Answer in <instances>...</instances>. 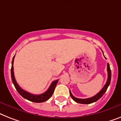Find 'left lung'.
<instances>
[{"mask_svg": "<svg viewBox=\"0 0 121 121\" xmlns=\"http://www.w3.org/2000/svg\"><path fill=\"white\" fill-rule=\"evenodd\" d=\"M106 58V57H105ZM107 71H108V79L107 82L106 83V84L104 85V86H103L102 89L101 90V91L99 93H98L97 94L95 95L93 97L89 98H86V99H80V98H77L74 97L72 95V93L70 92V96L72 97V98L73 99V100L75 101V102L78 103L80 104H90L92 103H94L96 101H98L99 99H100L102 97L103 95L105 92L108 89V87L109 86V84H110L111 82V71L110 67H109V63H108L107 64Z\"/></svg>", "mask_w": 121, "mask_h": 121, "instance_id": "left-lung-1", "label": "left lung"}]
</instances>
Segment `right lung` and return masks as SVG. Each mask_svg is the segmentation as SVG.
<instances>
[{"instance_id": "add662e5", "label": "right lung", "mask_w": 121, "mask_h": 121, "mask_svg": "<svg viewBox=\"0 0 121 121\" xmlns=\"http://www.w3.org/2000/svg\"><path fill=\"white\" fill-rule=\"evenodd\" d=\"M14 58H15V56L13 57L12 62V68H11V77H12V80L13 83L15 87L16 90H17L18 93L22 97L28 100L32 101V102L35 103H42L46 101L51 97V96L52 95L54 91L55 88L56 86V85L58 82V80L54 81L52 83L51 85H50L49 88L48 90L44 92V93H42L41 95H33L31 94L30 93L27 92L24 90H23L20 86L18 85L17 81H16L15 78V76H14V72H13V60Z\"/></svg>"}]
</instances>
